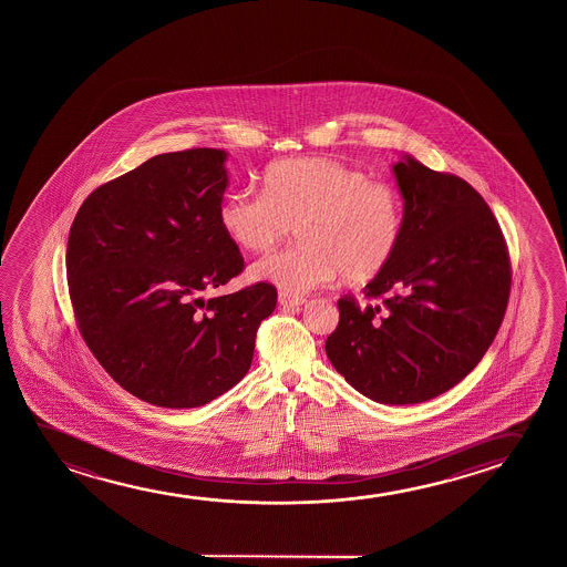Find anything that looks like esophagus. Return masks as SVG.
Listing matches in <instances>:
<instances>
[{
	"instance_id": "obj_1",
	"label": "esophagus",
	"mask_w": 567,
	"mask_h": 567,
	"mask_svg": "<svg viewBox=\"0 0 567 567\" xmlns=\"http://www.w3.org/2000/svg\"><path fill=\"white\" fill-rule=\"evenodd\" d=\"M279 302L282 308H298V306H302V303L306 302V298H303V296L290 295V292L280 290Z\"/></svg>"
}]
</instances>
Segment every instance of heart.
I'll return each instance as SVG.
<instances>
[{
	"label": "heart",
	"mask_w": 567,
	"mask_h": 567,
	"mask_svg": "<svg viewBox=\"0 0 567 567\" xmlns=\"http://www.w3.org/2000/svg\"><path fill=\"white\" fill-rule=\"evenodd\" d=\"M226 236L249 254H267L292 225L300 241L254 267L257 279L306 292L339 279L360 285L388 269L406 228L396 187L347 164L303 156L267 166L264 189H236L218 207Z\"/></svg>",
	"instance_id": "heart-1"
}]
</instances>
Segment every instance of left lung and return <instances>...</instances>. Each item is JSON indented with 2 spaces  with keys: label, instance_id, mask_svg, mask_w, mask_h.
I'll return each mask as SVG.
<instances>
[{
  "label": "left lung",
  "instance_id": "1",
  "mask_svg": "<svg viewBox=\"0 0 567 567\" xmlns=\"http://www.w3.org/2000/svg\"><path fill=\"white\" fill-rule=\"evenodd\" d=\"M393 172L406 210L403 244L365 285V306L350 295L337 302L326 352L375 403H424L473 372L496 339L512 261L494 213L468 182L411 156Z\"/></svg>",
  "mask_w": 567,
  "mask_h": 567
}]
</instances>
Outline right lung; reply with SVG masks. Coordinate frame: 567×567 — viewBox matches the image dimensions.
Returning <instances> with one entry per match:
<instances>
[{
	"mask_svg": "<svg viewBox=\"0 0 567 567\" xmlns=\"http://www.w3.org/2000/svg\"><path fill=\"white\" fill-rule=\"evenodd\" d=\"M225 151L148 158L86 197L68 240L79 333L117 385L163 409H195L248 373L277 288L256 282L203 300L244 271L218 207Z\"/></svg>",
	"mask_w": 567,
	"mask_h": 567,
	"instance_id": "add662e5",
	"label": "right lung"
}]
</instances>
